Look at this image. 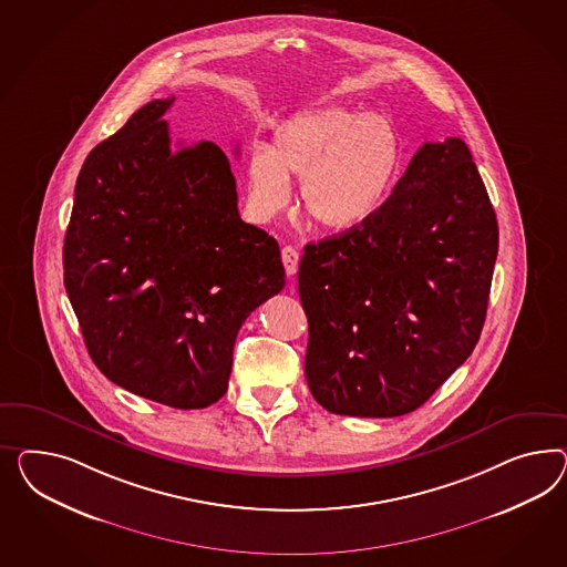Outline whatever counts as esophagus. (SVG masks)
I'll return each mask as SVG.
<instances>
[{
    "instance_id": "esophagus-1",
    "label": "esophagus",
    "mask_w": 567,
    "mask_h": 567,
    "mask_svg": "<svg viewBox=\"0 0 567 567\" xmlns=\"http://www.w3.org/2000/svg\"><path fill=\"white\" fill-rule=\"evenodd\" d=\"M280 258H282V264H285V272L289 276L295 275L297 266H299V251L291 247V245H285L282 251H280Z\"/></svg>"
}]
</instances>
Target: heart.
I'll list each match as a JSON object with an SVG mask.
<instances>
[{
  "mask_svg": "<svg viewBox=\"0 0 567 567\" xmlns=\"http://www.w3.org/2000/svg\"><path fill=\"white\" fill-rule=\"evenodd\" d=\"M404 161L399 127L380 113L344 105L309 109L276 127L247 161L249 206L280 213L299 179L301 213L326 230L363 227L390 198Z\"/></svg>",
  "mask_w": 567,
  "mask_h": 567,
  "instance_id": "1",
  "label": "heart"
}]
</instances>
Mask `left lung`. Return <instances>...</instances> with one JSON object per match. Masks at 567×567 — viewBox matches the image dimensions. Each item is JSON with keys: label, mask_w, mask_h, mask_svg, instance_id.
I'll use <instances>...</instances> for the list:
<instances>
[{"label": "left lung", "mask_w": 567, "mask_h": 567, "mask_svg": "<svg viewBox=\"0 0 567 567\" xmlns=\"http://www.w3.org/2000/svg\"><path fill=\"white\" fill-rule=\"evenodd\" d=\"M497 245L468 146L425 142L369 223L306 245L299 297L313 399L373 419L425 404L478 342Z\"/></svg>", "instance_id": "8db88e82"}]
</instances>
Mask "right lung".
Returning a JSON list of instances; mask_svg holds the SVG:
<instances>
[{"mask_svg": "<svg viewBox=\"0 0 567 567\" xmlns=\"http://www.w3.org/2000/svg\"><path fill=\"white\" fill-rule=\"evenodd\" d=\"M173 101L146 103L86 156L63 285L101 373L187 411L225 396L237 332L285 268L275 237L241 220L227 154L208 140L171 151Z\"/></svg>", "mask_w": 567, "mask_h": 567, "instance_id": "add662e5", "label": "right lung"}]
</instances>
